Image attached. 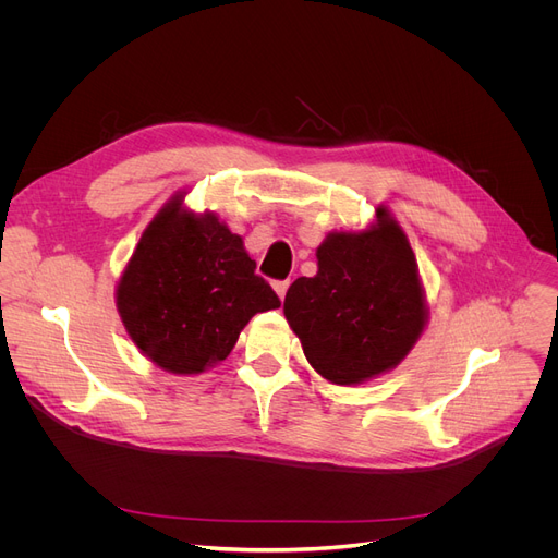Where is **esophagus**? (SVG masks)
<instances>
[{
  "label": "esophagus",
  "mask_w": 558,
  "mask_h": 558,
  "mask_svg": "<svg viewBox=\"0 0 558 558\" xmlns=\"http://www.w3.org/2000/svg\"><path fill=\"white\" fill-rule=\"evenodd\" d=\"M274 289H276V294L284 301V294H287V289H289V280H276Z\"/></svg>",
  "instance_id": "obj_1"
}]
</instances>
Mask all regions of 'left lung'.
Returning a JSON list of instances; mask_svg holds the SVG:
<instances>
[{
	"mask_svg": "<svg viewBox=\"0 0 558 558\" xmlns=\"http://www.w3.org/2000/svg\"><path fill=\"white\" fill-rule=\"evenodd\" d=\"M318 271L284 296V316L307 362L335 385H360L400 364L425 326L414 251L383 208L364 232H335Z\"/></svg>",
	"mask_w": 558,
	"mask_h": 558,
	"instance_id": "obj_1",
	"label": "left lung"
}]
</instances>
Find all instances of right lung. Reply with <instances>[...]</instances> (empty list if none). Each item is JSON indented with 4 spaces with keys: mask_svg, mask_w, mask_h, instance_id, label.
I'll use <instances>...</instances> for the list:
<instances>
[{
    "mask_svg": "<svg viewBox=\"0 0 558 558\" xmlns=\"http://www.w3.org/2000/svg\"><path fill=\"white\" fill-rule=\"evenodd\" d=\"M280 307L255 259L213 215L169 201L140 238L117 284V310L142 353L179 375L228 357L253 314Z\"/></svg>",
    "mask_w": 558,
    "mask_h": 558,
    "instance_id": "obj_1",
    "label": "right lung"
}]
</instances>
